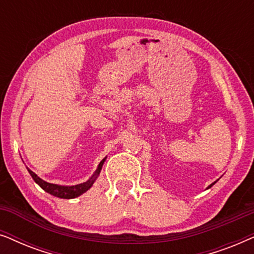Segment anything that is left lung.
I'll list each match as a JSON object with an SVG mask.
<instances>
[{
    "instance_id": "1",
    "label": "left lung",
    "mask_w": 254,
    "mask_h": 254,
    "mask_svg": "<svg viewBox=\"0 0 254 254\" xmlns=\"http://www.w3.org/2000/svg\"><path fill=\"white\" fill-rule=\"evenodd\" d=\"M216 182H217V180H216ZM216 182H214V183H213V184H210V185H209V186H208V187H207V190H208V189H210V187H211V186H213V185H214V184H215V183H216Z\"/></svg>"
}]
</instances>
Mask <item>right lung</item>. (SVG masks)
<instances>
[{"mask_svg":"<svg viewBox=\"0 0 254 254\" xmlns=\"http://www.w3.org/2000/svg\"><path fill=\"white\" fill-rule=\"evenodd\" d=\"M106 158H103L100 163L98 164V168L96 169V171L93 172V175L90 177V178L86 180L84 183H81V184H77V185H71V186H64V185H57V184H52V183H47L45 182L40 178V177H38L36 173L33 171H31L29 168L27 169V171L32 177L34 182H36L38 185H39L41 189H43L45 192L52 194V195L54 196H58V197H61V199H74V197H77L79 195H82L83 193H85L86 190H90L92 187L93 184L98 178L100 171H102V168H103V164L104 162L106 161Z\"/></svg>","mask_w":254,"mask_h":254,"instance_id":"1","label":"right lung"}]
</instances>
